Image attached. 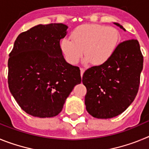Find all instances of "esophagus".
<instances>
[{
  "label": "esophagus",
  "instance_id": "1",
  "mask_svg": "<svg viewBox=\"0 0 149 149\" xmlns=\"http://www.w3.org/2000/svg\"><path fill=\"white\" fill-rule=\"evenodd\" d=\"M84 68H81V77H83V74H84Z\"/></svg>",
  "mask_w": 149,
  "mask_h": 149
}]
</instances>
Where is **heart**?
Returning a JSON list of instances; mask_svg holds the SVG:
<instances>
[{"label": "heart", "mask_w": 149, "mask_h": 149, "mask_svg": "<svg viewBox=\"0 0 149 149\" xmlns=\"http://www.w3.org/2000/svg\"><path fill=\"white\" fill-rule=\"evenodd\" d=\"M71 39L64 38L60 42V49L68 63L76 65L84 51L85 63L100 65L107 63L115 53L120 33L113 27L86 24L72 31Z\"/></svg>", "instance_id": "b5f03b06"}]
</instances>
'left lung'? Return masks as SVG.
<instances>
[{"label": "left lung", "instance_id": "left-lung-1", "mask_svg": "<svg viewBox=\"0 0 149 149\" xmlns=\"http://www.w3.org/2000/svg\"><path fill=\"white\" fill-rule=\"evenodd\" d=\"M116 26L125 31L118 23ZM143 67V56L136 39L124 41L103 65L85 71V105L97 119H110L122 113L136 98Z\"/></svg>", "mask_w": 149, "mask_h": 149}]
</instances>
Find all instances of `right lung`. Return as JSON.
Segmentation results:
<instances>
[{
	"label": "right lung",
	"instance_id": "right-lung-1",
	"mask_svg": "<svg viewBox=\"0 0 149 149\" xmlns=\"http://www.w3.org/2000/svg\"><path fill=\"white\" fill-rule=\"evenodd\" d=\"M63 24H39L18 35L8 60V84L21 108L39 118L58 115L81 71L68 64L60 49Z\"/></svg>",
	"mask_w": 149,
	"mask_h": 149
}]
</instances>
